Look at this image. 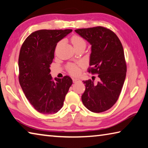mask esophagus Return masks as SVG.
<instances>
[{"instance_id": "obj_1", "label": "esophagus", "mask_w": 148, "mask_h": 148, "mask_svg": "<svg viewBox=\"0 0 148 148\" xmlns=\"http://www.w3.org/2000/svg\"><path fill=\"white\" fill-rule=\"evenodd\" d=\"M72 80H73V82H79L80 80H79V79H78V78H72Z\"/></svg>"}]
</instances>
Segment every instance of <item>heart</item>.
Masks as SVG:
<instances>
[{
	"mask_svg": "<svg viewBox=\"0 0 148 148\" xmlns=\"http://www.w3.org/2000/svg\"><path fill=\"white\" fill-rule=\"evenodd\" d=\"M71 42L74 47H77L82 45L86 46V42L82 37L78 35H74L71 38ZM82 66V64L80 63H69L66 66V69L71 75L77 76L80 72V67Z\"/></svg>",
	"mask_w": 148,
	"mask_h": 148,
	"instance_id": "b5f03b06",
	"label": "heart"
}]
</instances>
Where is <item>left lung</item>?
Segmentation results:
<instances>
[{"instance_id":"obj_1","label":"left lung","mask_w":148,"mask_h":148,"mask_svg":"<svg viewBox=\"0 0 148 148\" xmlns=\"http://www.w3.org/2000/svg\"><path fill=\"white\" fill-rule=\"evenodd\" d=\"M91 44V66L87 72L98 74L100 81H83L86 91L82 101L95 113L105 112L114 106L121 93L127 72L123 48L118 37L111 30L98 26L75 30Z\"/></svg>"}]
</instances>
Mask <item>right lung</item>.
Segmentation results:
<instances>
[{"label": "right lung", "mask_w": 148, "mask_h": 148, "mask_svg": "<svg viewBox=\"0 0 148 148\" xmlns=\"http://www.w3.org/2000/svg\"><path fill=\"white\" fill-rule=\"evenodd\" d=\"M72 31V29L36 31L27 37L20 49V86L31 104L41 114H53L61 110L72 84L69 76L53 79L49 74L57 43Z\"/></svg>", "instance_id": "1"}]
</instances>
